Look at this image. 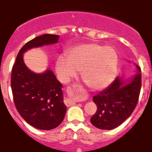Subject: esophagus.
<instances>
[{
    "mask_svg": "<svg viewBox=\"0 0 152 152\" xmlns=\"http://www.w3.org/2000/svg\"><path fill=\"white\" fill-rule=\"evenodd\" d=\"M79 91V88L77 87V85H73L71 87H68V93L69 94H74V92L75 91ZM75 102H74L72 99H67V101H66V105L67 106H72V105H75Z\"/></svg>",
    "mask_w": 152,
    "mask_h": 152,
    "instance_id": "1",
    "label": "esophagus"
}]
</instances>
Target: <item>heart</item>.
I'll use <instances>...</instances> for the list:
<instances>
[{
  "label": "heart",
  "instance_id": "obj_1",
  "mask_svg": "<svg viewBox=\"0 0 152 152\" xmlns=\"http://www.w3.org/2000/svg\"><path fill=\"white\" fill-rule=\"evenodd\" d=\"M118 61L117 51L111 46L83 44L66 51L65 57L58 56L56 72L60 81L66 83L80 71L84 83L92 91H99L115 78Z\"/></svg>",
  "mask_w": 152,
  "mask_h": 152
}]
</instances>
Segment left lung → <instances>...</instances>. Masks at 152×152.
<instances>
[{"mask_svg":"<svg viewBox=\"0 0 152 152\" xmlns=\"http://www.w3.org/2000/svg\"><path fill=\"white\" fill-rule=\"evenodd\" d=\"M129 77L117 76L107 88L93 97L97 111L91 118L93 126L100 129H113L132 114L141 90V69Z\"/></svg>","mask_w":152,"mask_h":152,"instance_id":"1","label":"left lung"}]
</instances>
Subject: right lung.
Returning a JSON list of instances; mask_svg holds the SVG:
<instances>
[{"label": "right lung", "mask_w": 152, "mask_h": 152, "mask_svg": "<svg viewBox=\"0 0 152 152\" xmlns=\"http://www.w3.org/2000/svg\"><path fill=\"white\" fill-rule=\"evenodd\" d=\"M59 35L44 34L27 42L18 54L11 73L14 104L21 117L36 129L49 130L62 122L66 113L62 84L51 69L43 73L31 71L23 55L31 48L58 43Z\"/></svg>", "instance_id": "obj_1"}]
</instances>
